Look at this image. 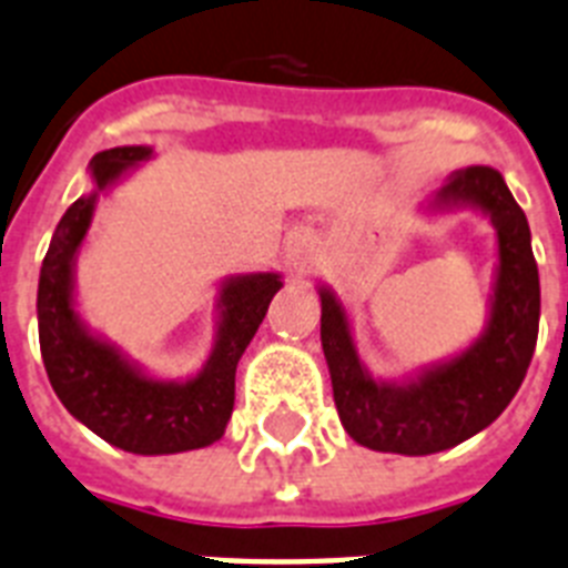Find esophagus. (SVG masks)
I'll list each match as a JSON object with an SVG mask.
<instances>
[{
  "label": "esophagus",
  "mask_w": 568,
  "mask_h": 568,
  "mask_svg": "<svg viewBox=\"0 0 568 568\" xmlns=\"http://www.w3.org/2000/svg\"><path fill=\"white\" fill-rule=\"evenodd\" d=\"M292 262H294V265H297V268H306V262H308L306 251H303V247H297V251H292Z\"/></svg>",
  "instance_id": "esophagus-1"
}]
</instances>
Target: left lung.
Returning a JSON list of instances; mask_svg holds the SVG:
<instances>
[{"label":"left lung","instance_id":"left-lung-1","mask_svg":"<svg viewBox=\"0 0 568 568\" xmlns=\"http://www.w3.org/2000/svg\"><path fill=\"white\" fill-rule=\"evenodd\" d=\"M473 210L496 227L487 324L469 347L403 379H376L362 362L353 324L329 285L321 294V344L341 426L356 444L394 455H435L464 444L499 417L523 385L539 329V274L528 219L490 165L446 178L423 212Z\"/></svg>","mask_w":568,"mask_h":568}]
</instances>
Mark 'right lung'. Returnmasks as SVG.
<instances>
[{"label":"right lung","instance_id":"obj_1","mask_svg":"<svg viewBox=\"0 0 568 568\" xmlns=\"http://www.w3.org/2000/svg\"><path fill=\"white\" fill-rule=\"evenodd\" d=\"M151 156L149 145H122L90 160L95 186L63 212L40 268L37 329L49 382L78 423L133 455H174L204 449L224 435L236 399L239 358L283 288V274L256 271L221 280L215 344L204 367L186 379H160L113 341L92 332L78 312V253L99 197Z\"/></svg>","mask_w":568,"mask_h":568}]
</instances>
